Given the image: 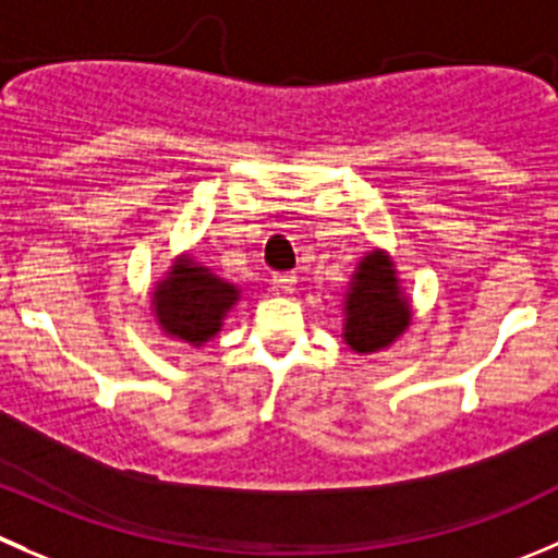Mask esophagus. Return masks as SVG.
I'll use <instances>...</instances> for the list:
<instances>
[{
    "label": "esophagus",
    "mask_w": 558,
    "mask_h": 558,
    "mask_svg": "<svg viewBox=\"0 0 558 558\" xmlns=\"http://www.w3.org/2000/svg\"><path fill=\"white\" fill-rule=\"evenodd\" d=\"M272 291L275 294H291L296 286V275L294 272H275L272 275Z\"/></svg>",
    "instance_id": "obj_1"
}]
</instances>
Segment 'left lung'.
Here are the masks:
<instances>
[{"instance_id":"left-lung-1","label":"left lung","mask_w":558,"mask_h":558,"mask_svg":"<svg viewBox=\"0 0 558 558\" xmlns=\"http://www.w3.org/2000/svg\"><path fill=\"white\" fill-rule=\"evenodd\" d=\"M411 300L398 267L384 247H373L356 262L343 294L340 338L354 354L387 351L411 327Z\"/></svg>"}]
</instances>
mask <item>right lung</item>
Returning a JSON list of instances; mask_svg holds the SVG:
<instances>
[{"label": "right lung", "instance_id": "add662e5", "mask_svg": "<svg viewBox=\"0 0 558 558\" xmlns=\"http://www.w3.org/2000/svg\"><path fill=\"white\" fill-rule=\"evenodd\" d=\"M242 300V289L198 262L193 253L174 256L155 280L153 316L166 338L202 349L223 329L226 316Z\"/></svg>", "mask_w": 558, "mask_h": 558}]
</instances>
